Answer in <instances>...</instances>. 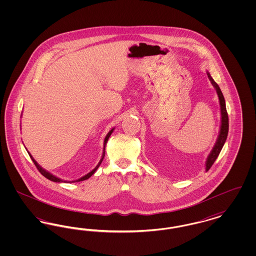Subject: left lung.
Listing matches in <instances>:
<instances>
[{
  "label": "left lung",
  "instance_id": "8db88e82",
  "mask_svg": "<svg viewBox=\"0 0 256 256\" xmlns=\"http://www.w3.org/2000/svg\"><path fill=\"white\" fill-rule=\"evenodd\" d=\"M206 73L209 80L211 82L212 86H214V88L216 89L217 95L219 97L220 108V126L219 135H218L217 141L213 146L212 150L210 152V154L207 156L206 162V170L207 172L211 168V166L213 165L215 160L219 156L220 152L226 141L228 134V115L226 108V100H224V95L220 89L219 86L215 82V80L212 78L210 74L208 72Z\"/></svg>",
  "mask_w": 256,
  "mask_h": 256
}]
</instances>
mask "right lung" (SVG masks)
Masks as SVG:
<instances>
[{"label":"right lung","mask_w":256,"mask_h":256,"mask_svg":"<svg viewBox=\"0 0 256 256\" xmlns=\"http://www.w3.org/2000/svg\"><path fill=\"white\" fill-rule=\"evenodd\" d=\"M22 116V115H21ZM113 130H114V128H112L111 130H110V132L108 134H106V138H104V150H102V158H100V162L98 163L97 166L93 169V170H91V172H89L87 174H86V176H82L80 178H78V180H72V182H67V180H61V178H58V176H54L52 174H50V172H48V170H45V169H43L38 163H37L36 161V159L34 158H32V156L28 152V156H30V158H32V160L34 161V165L36 166L37 169H38V170L46 178H48V180H52V182H82V180H88L96 170H98V168L100 167V163H102V159H104V154H106V143H108V139H110V135H111V134L113 132Z\"/></svg>","instance_id":"add662e5"}]
</instances>
